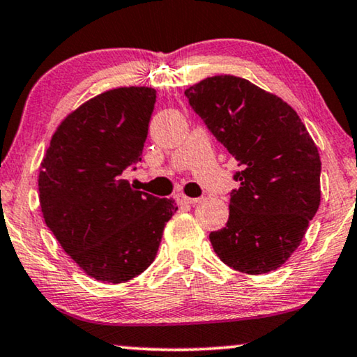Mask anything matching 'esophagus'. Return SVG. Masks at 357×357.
Instances as JSON below:
<instances>
[{
	"instance_id": "obj_1",
	"label": "esophagus",
	"mask_w": 357,
	"mask_h": 357,
	"mask_svg": "<svg viewBox=\"0 0 357 357\" xmlns=\"http://www.w3.org/2000/svg\"><path fill=\"white\" fill-rule=\"evenodd\" d=\"M177 199L183 204H195V203H198L202 198H190V197H185V195H178Z\"/></svg>"
}]
</instances>
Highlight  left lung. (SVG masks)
<instances>
[{
    "label": "left lung",
    "mask_w": 357,
    "mask_h": 357,
    "mask_svg": "<svg viewBox=\"0 0 357 357\" xmlns=\"http://www.w3.org/2000/svg\"><path fill=\"white\" fill-rule=\"evenodd\" d=\"M185 97L242 167L226 227L209 234L214 252L247 275L276 270L319 209V149L292 107L242 77H206Z\"/></svg>",
    "instance_id": "obj_1"
}]
</instances>
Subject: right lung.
Segmentation results:
<instances>
[{"instance_id": "obj_1", "label": "right lung", "mask_w": 357, "mask_h": 357, "mask_svg": "<svg viewBox=\"0 0 357 357\" xmlns=\"http://www.w3.org/2000/svg\"><path fill=\"white\" fill-rule=\"evenodd\" d=\"M155 91L119 87L87 100L52 136L38 174L43 219L63 250L104 282L133 280L154 261L174 199L123 178L143 158Z\"/></svg>"}]
</instances>
